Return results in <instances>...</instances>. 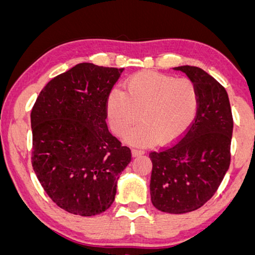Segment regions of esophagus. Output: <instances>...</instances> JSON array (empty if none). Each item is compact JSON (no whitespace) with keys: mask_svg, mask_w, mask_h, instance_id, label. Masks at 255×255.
Wrapping results in <instances>:
<instances>
[{"mask_svg":"<svg viewBox=\"0 0 255 255\" xmlns=\"http://www.w3.org/2000/svg\"><path fill=\"white\" fill-rule=\"evenodd\" d=\"M144 151L142 149H137V148H133L132 149V155L133 156H139V155H142L144 154Z\"/></svg>","mask_w":255,"mask_h":255,"instance_id":"1","label":"esophagus"}]
</instances>
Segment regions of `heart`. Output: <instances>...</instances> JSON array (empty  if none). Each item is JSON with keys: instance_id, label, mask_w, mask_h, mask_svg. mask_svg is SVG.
Here are the masks:
<instances>
[{"instance_id": "1", "label": "heart", "mask_w": 255, "mask_h": 255, "mask_svg": "<svg viewBox=\"0 0 255 255\" xmlns=\"http://www.w3.org/2000/svg\"><path fill=\"white\" fill-rule=\"evenodd\" d=\"M125 93L114 89L107 100L110 127L123 135L137 123H142L125 135L131 145L148 146L159 141L174 142L187 133L196 118L200 94L190 79L158 72L135 73L124 83Z\"/></svg>"}]
</instances>
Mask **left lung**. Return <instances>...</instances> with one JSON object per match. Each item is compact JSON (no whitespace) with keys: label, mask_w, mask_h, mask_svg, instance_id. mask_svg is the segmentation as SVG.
<instances>
[{"label":"left lung","mask_w":255,"mask_h":255,"mask_svg":"<svg viewBox=\"0 0 255 255\" xmlns=\"http://www.w3.org/2000/svg\"><path fill=\"white\" fill-rule=\"evenodd\" d=\"M173 69L196 85L200 106L194 123L176 144L149 153V190L158 210L186 214L210 200L228 172L233 118L228 93L217 80L195 66Z\"/></svg>","instance_id":"obj_1"}]
</instances>
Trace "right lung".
I'll return each mask as SVG.
<instances>
[{"mask_svg":"<svg viewBox=\"0 0 255 255\" xmlns=\"http://www.w3.org/2000/svg\"><path fill=\"white\" fill-rule=\"evenodd\" d=\"M124 68L78 64L41 90L31 111L32 167L58 207L102 214L131 151L108 130L107 100Z\"/></svg>","mask_w":255,"mask_h":255,"instance_id":"1","label":"right lung"}]
</instances>
